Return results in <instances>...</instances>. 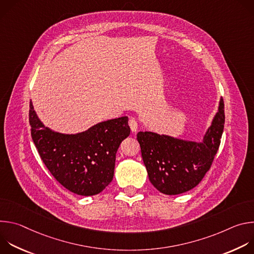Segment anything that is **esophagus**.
<instances>
[{"instance_id":"esophagus-1","label":"esophagus","mask_w":254,"mask_h":254,"mask_svg":"<svg viewBox=\"0 0 254 254\" xmlns=\"http://www.w3.org/2000/svg\"><path fill=\"white\" fill-rule=\"evenodd\" d=\"M128 127H129V128H130V130L131 131H136L137 130V121L134 119V118H131V119H129V121H128Z\"/></svg>"}]
</instances>
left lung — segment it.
I'll return each instance as SVG.
<instances>
[{
  "label": "left lung",
  "mask_w": 254,
  "mask_h": 254,
  "mask_svg": "<svg viewBox=\"0 0 254 254\" xmlns=\"http://www.w3.org/2000/svg\"><path fill=\"white\" fill-rule=\"evenodd\" d=\"M224 101L201 143L151 131L136 134L151 183L161 193L177 195L196 187L210 170L224 128Z\"/></svg>",
  "instance_id": "left-lung-1"
}]
</instances>
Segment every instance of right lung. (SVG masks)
<instances>
[{
  "label": "right lung",
  "instance_id": "add662e5",
  "mask_svg": "<svg viewBox=\"0 0 254 254\" xmlns=\"http://www.w3.org/2000/svg\"><path fill=\"white\" fill-rule=\"evenodd\" d=\"M127 117L99 123L77 134H62L45 127L30 101L31 135L52 176L67 190L81 196L100 193L115 172L116 154L130 129Z\"/></svg>",
  "mask_w": 254,
  "mask_h": 254
}]
</instances>
